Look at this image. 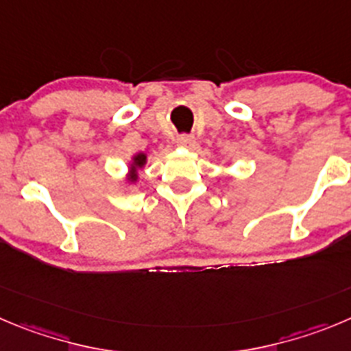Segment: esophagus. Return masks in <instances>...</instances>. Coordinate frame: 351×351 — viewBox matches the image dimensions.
Masks as SVG:
<instances>
[{
  "instance_id": "esophagus-1",
  "label": "esophagus",
  "mask_w": 351,
  "mask_h": 351,
  "mask_svg": "<svg viewBox=\"0 0 351 351\" xmlns=\"http://www.w3.org/2000/svg\"><path fill=\"white\" fill-rule=\"evenodd\" d=\"M176 143H178L180 147H192L195 143V138L191 135H180L178 138H176Z\"/></svg>"
}]
</instances>
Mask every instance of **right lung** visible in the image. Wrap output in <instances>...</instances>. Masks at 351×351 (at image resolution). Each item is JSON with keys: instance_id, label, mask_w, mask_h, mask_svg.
I'll list each match as a JSON object with an SVG mask.
<instances>
[{"instance_id": "1", "label": "right lung", "mask_w": 351, "mask_h": 351, "mask_svg": "<svg viewBox=\"0 0 351 351\" xmlns=\"http://www.w3.org/2000/svg\"><path fill=\"white\" fill-rule=\"evenodd\" d=\"M145 162H147V156L143 152L133 156V160H131V165H130V175H128V180H130V182H136V180H138V169L143 168Z\"/></svg>"}]
</instances>
